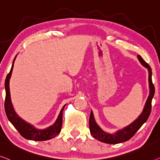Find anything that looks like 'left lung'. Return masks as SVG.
Instances as JSON below:
<instances>
[{
    "label": "left lung",
    "instance_id": "1",
    "mask_svg": "<svg viewBox=\"0 0 160 160\" xmlns=\"http://www.w3.org/2000/svg\"><path fill=\"white\" fill-rule=\"evenodd\" d=\"M138 59L140 63L148 70L149 72V95L147 98L146 103L144 105L141 114L138 116V118L133 121L132 123L128 125L126 127L121 128L115 133H110L104 132L100 126L97 124L95 120L93 113L91 111L89 119V127L90 132L92 137L95 139L98 140L101 142L106 143V144H116L119 143L128 141L133 135L135 134L138 130L141 128V126L146 122L148 119L149 114L151 113L152 108V100L154 95V87L152 80V69L146 62L142 59L140 55H137Z\"/></svg>",
    "mask_w": 160,
    "mask_h": 160
}]
</instances>
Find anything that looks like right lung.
Masks as SVG:
<instances>
[{"label": "right lung", "mask_w": 160, "mask_h": 160, "mask_svg": "<svg viewBox=\"0 0 160 160\" xmlns=\"http://www.w3.org/2000/svg\"><path fill=\"white\" fill-rule=\"evenodd\" d=\"M16 57V56L13 61L10 72L8 74L6 78V81H5V89H6L5 111H6L7 117L19 133L25 139L34 140V141H46V140L54 138L61 132L62 125V113L66 104L61 109L60 113H59L58 117H57L54 124L46 128H44V129H39V128H35L34 126L28 123L21 118L20 116H18L14 110L13 104L11 103L10 88H9V81H10V78L11 77Z\"/></svg>", "instance_id": "add662e5"}]
</instances>
